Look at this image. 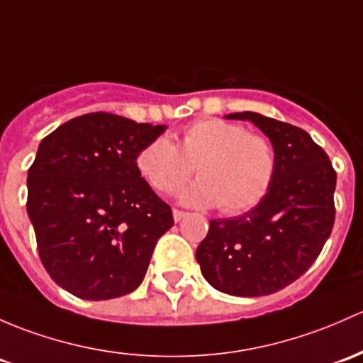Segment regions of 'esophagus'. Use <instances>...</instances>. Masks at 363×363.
I'll use <instances>...</instances> for the list:
<instances>
[{
  "label": "esophagus",
  "mask_w": 363,
  "mask_h": 363,
  "mask_svg": "<svg viewBox=\"0 0 363 363\" xmlns=\"http://www.w3.org/2000/svg\"><path fill=\"white\" fill-rule=\"evenodd\" d=\"M172 213H174V220H175V223H179V220H182L186 216H188V213L182 212V211H174Z\"/></svg>",
  "instance_id": "1"
}]
</instances>
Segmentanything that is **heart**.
<instances>
[{
	"label": "heart",
	"instance_id": "1",
	"mask_svg": "<svg viewBox=\"0 0 363 363\" xmlns=\"http://www.w3.org/2000/svg\"><path fill=\"white\" fill-rule=\"evenodd\" d=\"M196 182L181 193L191 207H217L228 216L255 207L272 188L277 155L272 140L243 125L208 118L189 125L179 147L158 137L137 155L140 175L160 193H175L193 175Z\"/></svg>",
	"mask_w": 363,
	"mask_h": 363
}]
</instances>
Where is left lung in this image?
<instances>
[{
    "label": "left lung",
    "instance_id": "obj_1",
    "mask_svg": "<svg viewBox=\"0 0 363 363\" xmlns=\"http://www.w3.org/2000/svg\"><path fill=\"white\" fill-rule=\"evenodd\" d=\"M228 120L250 121L274 147L277 172L266 196L243 216L211 220L196 249L205 280L238 297L269 296L310 269L334 226L335 172L310 133L243 111Z\"/></svg>",
    "mask_w": 363,
    "mask_h": 363
}]
</instances>
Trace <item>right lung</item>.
Returning <instances> with one entry per match:
<instances>
[{
	"label": "right lung",
	"instance_id": "1",
	"mask_svg": "<svg viewBox=\"0 0 363 363\" xmlns=\"http://www.w3.org/2000/svg\"><path fill=\"white\" fill-rule=\"evenodd\" d=\"M165 130L90 113L40 143L28 172V213L41 262L64 291L104 301L143 284L174 217L140 177L137 155Z\"/></svg>",
	"mask_w": 363,
	"mask_h": 363
}]
</instances>
